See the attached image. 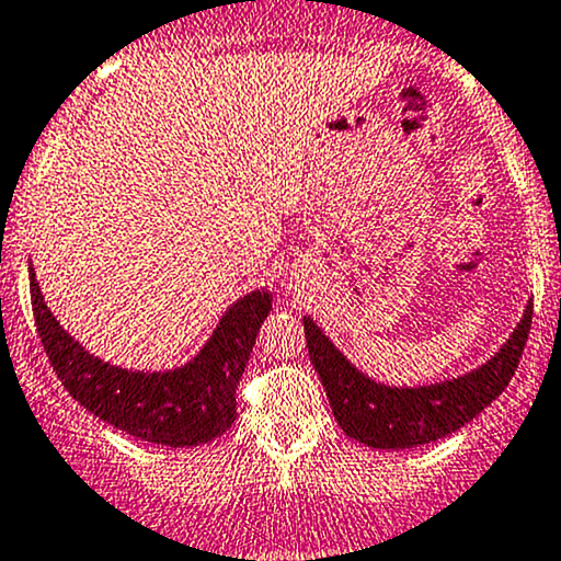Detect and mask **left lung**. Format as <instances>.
Masks as SVG:
<instances>
[{
    "mask_svg": "<svg viewBox=\"0 0 561 561\" xmlns=\"http://www.w3.org/2000/svg\"><path fill=\"white\" fill-rule=\"evenodd\" d=\"M533 327V305L524 312L511 340L492 360L466 377L431 388H385L360 375L336 351L310 318H305V340L312 366L327 390L331 412L342 431L375 449H412L438 442L471 423L508 388Z\"/></svg>",
    "mask_w": 561,
    "mask_h": 561,
    "instance_id": "obj_1",
    "label": "left lung"
}]
</instances>
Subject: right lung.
<instances>
[{
  "mask_svg": "<svg viewBox=\"0 0 561 561\" xmlns=\"http://www.w3.org/2000/svg\"><path fill=\"white\" fill-rule=\"evenodd\" d=\"M28 283L34 321L50 366L71 399L95 417L162 447L208 444L234 423V390L256 345L259 327L273 307V294L251 291L238 299L192 364L144 375L82 351L42 302L32 267Z\"/></svg>",
  "mask_w": 561,
  "mask_h": 561,
  "instance_id": "1",
  "label": "right lung"
}]
</instances>
